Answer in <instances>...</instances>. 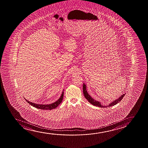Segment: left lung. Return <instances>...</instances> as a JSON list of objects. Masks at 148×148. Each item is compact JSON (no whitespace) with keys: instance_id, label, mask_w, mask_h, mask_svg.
<instances>
[{"instance_id":"obj_1","label":"left lung","mask_w":148,"mask_h":148,"mask_svg":"<svg viewBox=\"0 0 148 148\" xmlns=\"http://www.w3.org/2000/svg\"><path fill=\"white\" fill-rule=\"evenodd\" d=\"M86 87H86V85L85 84H83V93L85 97L92 105H93L94 106H99V107H100V108H106V107H108V106H114V105H116L117 103H118V102H120L123 99L124 96H125V94H124L123 95H122L120 97H119V98H118L116 100H115L114 101H112V102H111L110 104H108V106H103L102 104H101L100 102H99L98 101H96V100H94V99L92 98L91 96H90L89 94L87 92Z\"/></svg>"}]
</instances>
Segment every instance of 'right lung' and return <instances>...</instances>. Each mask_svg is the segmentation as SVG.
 Returning a JSON list of instances; mask_svg holds the SVG:
<instances>
[{"label":"right lung","mask_w":148,"mask_h":148,"mask_svg":"<svg viewBox=\"0 0 148 148\" xmlns=\"http://www.w3.org/2000/svg\"><path fill=\"white\" fill-rule=\"evenodd\" d=\"M63 94H64V92L63 91L62 93L61 94L60 97L56 101L49 104H36L34 103L30 102L29 101L25 99L27 101V102L29 104L31 105L32 106L35 107L36 108H38V109H42V110H51L53 109L56 108L57 106H58L59 104H60L63 98Z\"/></svg>","instance_id":"add662e5"}]
</instances>
